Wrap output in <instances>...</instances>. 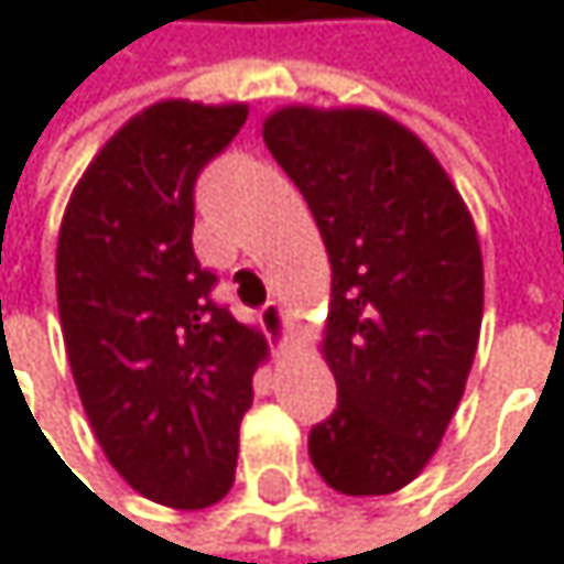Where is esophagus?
Instances as JSON below:
<instances>
[{"label": "esophagus", "mask_w": 564, "mask_h": 564, "mask_svg": "<svg viewBox=\"0 0 564 564\" xmlns=\"http://www.w3.org/2000/svg\"><path fill=\"white\" fill-rule=\"evenodd\" d=\"M261 323H264V329H268L271 336H278V339L286 333V313H283V306L278 300H268V303L261 306Z\"/></svg>", "instance_id": "obj_1"}]
</instances>
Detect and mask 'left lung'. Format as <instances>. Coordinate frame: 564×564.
<instances>
[{
    "label": "left lung",
    "instance_id": "left-lung-1",
    "mask_svg": "<svg viewBox=\"0 0 564 564\" xmlns=\"http://www.w3.org/2000/svg\"><path fill=\"white\" fill-rule=\"evenodd\" d=\"M264 143L333 271L319 352L339 404L310 431V460L346 497H386L427 467L464 398L484 319L477 225L437 156L382 110L290 104Z\"/></svg>",
    "mask_w": 564,
    "mask_h": 564
}]
</instances>
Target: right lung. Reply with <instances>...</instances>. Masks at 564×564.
<instances>
[{"label": "right lung", "mask_w": 564, "mask_h": 564, "mask_svg": "<svg viewBox=\"0 0 564 564\" xmlns=\"http://www.w3.org/2000/svg\"><path fill=\"white\" fill-rule=\"evenodd\" d=\"M248 104L160 100L94 156L57 231V316L84 414L113 470L170 509L218 503L238 467V427L268 362L258 326L212 300L192 251L202 166Z\"/></svg>", "instance_id": "add662e5"}]
</instances>
